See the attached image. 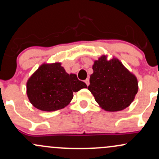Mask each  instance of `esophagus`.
<instances>
[{
  "instance_id": "obj_1",
  "label": "esophagus",
  "mask_w": 159,
  "mask_h": 159,
  "mask_svg": "<svg viewBox=\"0 0 159 159\" xmlns=\"http://www.w3.org/2000/svg\"><path fill=\"white\" fill-rule=\"evenodd\" d=\"M84 82H85L86 84H87V86L90 84V81H89V78H87V79H86L85 81H84Z\"/></svg>"
}]
</instances>
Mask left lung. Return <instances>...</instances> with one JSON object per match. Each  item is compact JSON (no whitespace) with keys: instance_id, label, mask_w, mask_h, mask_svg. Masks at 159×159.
Instances as JSON below:
<instances>
[{"instance_id":"left-lung-1","label":"left lung","mask_w":159,"mask_h":159,"mask_svg":"<svg viewBox=\"0 0 159 159\" xmlns=\"http://www.w3.org/2000/svg\"><path fill=\"white\" fill-rule=\"evenodd\" d=\"M93 69L88 90L102 108L114 112L131 105L138 91V82L121 61L102 55L94 61Z\"/></svg>"}]
</instances>
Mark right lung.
Wrapping results in <instances>:
<instances>
[{
  "instance_id": "right-lung-1",
  "label": "right lung",
  "mask_w": 159,
  "mask_h": 159,
  "mask_svg": "<svg viewBox=\"0 0 159 159\" xmlns=\"http://www.w3.org/2000/svg\"><path fill=\"white\" fill-rule=\"evenodd\" d=\"M87 87L75 74L67 73L61 63H43L27 80V95L33 106L50 112L67 106L73 93Z\"/></svg>"
}]
</instances>
